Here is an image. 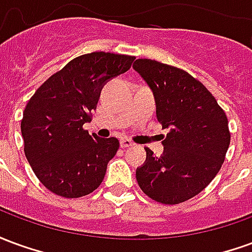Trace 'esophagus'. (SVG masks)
Masks as SVG:
<instances>
[{
    "label": "esophagus",
    "mask_w": 252,
    "mask_h": 252,
    "mask_svg": "<svg viewBox=\"0 0 252 252\" xmlns=\"http://www.w3.org/2000/svg\"><path fill=\"white\" fill-rule=\"evenodd\" d=\"M120 146L123 148H126V147H131V146H133V143L129 140V139H121L120 140Z\"/></svg>",
    "instance_id": "1"
}]
</instances>
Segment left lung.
<instances>
[{
	"label": "left lung",
	"mask_w": 252,
	"mask_h": 252,
	"mask_svg": "<svg viewBox=\"0 0 252 252\" xmlns=\"http://www.w3.org/2000/svg\"><path fill=\"white\" fill-rule=\"evenodd\" d=\"M132 67L151 89L157 119L169 129L160 157L146 147V162L136 169L137 184L162 204L188 201L221 167L231 140L227 116L189 72L151 59H136Z\"/></svg>",
	"instance_id": "1"
}]
</instances>
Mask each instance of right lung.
Returning a JSON list of instances; mask_svg holds the SVG:
<instances>
[{"instance_id": "add662e5", "label": "right lung", "mask_w": 252, "mask_h": 252, "mask_svg": "<svg viewBox=\"0 0 252 252\" xmlns=\"http://www.w3.org/2000/svg\"><path fill=\"white\" fill-rule=\"evenodd\" d=\"M133 59L110 52L78 57L28 101L21 120L25 157L50 191L78 198L101 185L120 144L116 137L89 135L82 126L90 121L105 83L128 71Z\"/></svg>"}]
</instances>
